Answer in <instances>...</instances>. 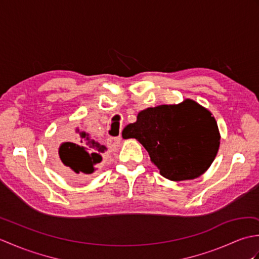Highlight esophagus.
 <instances>
[{
	"instance_id": "esophagus-1",
	"label": "esophagus",
	"mask_w": 259,
	"mask_h": 259,
	"mask_svg": "<svg viewBox=\"0 0 259 259\" xmlns=\"http://www.w3.org/2000/svg\"><path fill=\"white\" fill-rule=\"evenodd\" d=\"M121 142V137H115V138H110L108 141V146L110 148H114V147H118Z\"/></svg>"
}]
</instances>
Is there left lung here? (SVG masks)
I'll use <instances>...</instances> for the list:
<instances>
[{"label":"left lung","instance_id":"8db88e82","mask_svg":"<svg viewBox=\"0 0 259 259\" xmlns=\"http://www.w3.org/2000/svg\"><path fill=\"white\" fill-rule=\"evenodd\" d=\"M145 147L162 177L196 179L216 158L221 134L212 113L191 99L142 110L122 131Z\"/></svg>","mask_w":259,"mask_h":259}]
</instances>
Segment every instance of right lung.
<instances>
[{
  "instance_id": "obj_1",
  "label": "right lung",
  "mask_w": 259,
  "mask_h": 259,
  "mask_svg": "<svg viewBox=\"0 0 259 259\" xmlns=\"http://www.w3.org/2000/svg\"><path fill=\"white\" fill-rule=\"evenodd\" d=\"M68 131L60 130V137H65ZM75 141H65L60 145L56 153L57 166L65 177L75 181L91 178L101 166L107 147L95 139L85 131L75 128Z\"/></svg>"
}]
</instances>
